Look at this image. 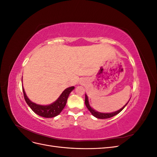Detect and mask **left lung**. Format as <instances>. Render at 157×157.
<instances>
[{
	"label": "left lung",
	"instance_id": "1",
	"mask_svg": "<svg viewBox=\"0 0 157 157\" xmlns=\"http://www.w3.org/2000/svg\"><path fill=\"white\" fill-rule=\"evenodd\" d=\"M130 101V100H129ZM129 101H128L126 104L125 105L123 106L121 109H120L119 110H118L117 111H115V112H113V113H100V112H98L96 110H94V109L93 108H92V107L89 104V101H88V98L86 94H85V105H86V107L88 108V110L90 111V112L92 113V115L98 118H101V119H105V118H111V117H113L114 116L117 115V114L119 113L121 111H122L123 110V109H124L126 105L128 104V103L129 102Z\"/></svg>",
	"mask_w": 157,
	"mask_h": 157
}]
</instances>
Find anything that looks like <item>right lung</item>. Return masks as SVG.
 <instances>
[{"label":"right lung","instance_id":"obj_1","mask_svg":"<svg viewBox=\"0 0 157 157\" xmlns=\"http://www.w3.org/2000/svg\"><path fill=\"white\" fill-rule=\"evenodd\" d=\"M22 88L25 100L27 105L30 107L33 111L40 117L44 118H52L58 116L62 111L66 105V103H67L70 93L74 90L75 87L71 86L66 88L54 102L47 105H39V104L31 101L27 96L24 88L23 87H22Z\"/></svg>","mask_w":157,"mask_h":157}]
</instances>
